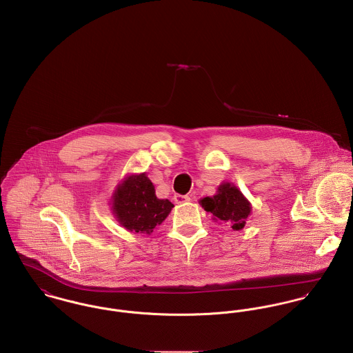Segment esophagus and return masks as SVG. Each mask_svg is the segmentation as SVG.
I'll return each mask as SVG.
<instances>
[{
	"label": "esophagus",
	"mask_w": 353,
	"mask_h": 353,
	"mask_svg": "<svg viewBox=\"0 0 353 353\" xmlns=\"http://www.w3.org/2000/svg\"><path fill=\"white\" fill-rule=\"evenodd\" d=\"M173 200H174V203L181 204V203H187V201H190V200H191V197L188 195H174L173 196Z\"/></svg>",
	"instance_id": "esophagus-1"
}]
</instances>
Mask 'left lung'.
I'll use <instances>...</instances> for the list:
<instances>
[{"instance_id":"1","label":"left lung","mask_w":353,"mask_h":353,"mask_svg":"<svg viewBox=\"0 0 353 353\" xmlns=\"http://www.w3.org/2000/svg\"><path fill=\"white\" fill-rule=\"evenodd\" d=\"M201 207L214 215V219L226 222L233 230H241L250 214V204L238 191V188L226 183L218 188V194L200 200Z\"/></svg>"}]
</instances>
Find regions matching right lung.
I'll return each instance as SVG.
<instances>
[{"label": "right lung", "instance_id": "obj_1", "mask_svg": "<svg viewBox=\"0 0 353 353\" xmlns=\"http://www.w3.org/2000/svg\"><path fill=\"white\" fill-rule=\"evenodd\" d=\"M114 212L120 225L130 232L150 234L169 215L173 204L158 199L146 174L130 176L114 196Z\"/></svg>", "mask_w": 353, "mask_h": 353}]
</instances>
